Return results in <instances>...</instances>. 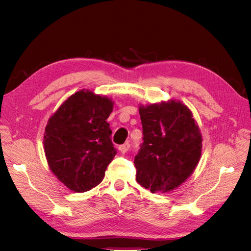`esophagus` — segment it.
<instances>
[{
  "mask_svg": "<svg viewBox=\"0 0 251 251\" xmlns=\"http://www.w3.org/2000/svg\"><path fill=\"white\" fill-rule=\"evenodd\" d=\"M130 147H131V144L128 143V142H126V143H124V144H121V146H119V151H121V153L123 154H125V153H126V151L130 150Z\"/></svg>",
  "mask_w": 251,
  "mask_h": 251,
  "instance_id": "34e87169",
  "label": "esophagus"
}]
</instances>
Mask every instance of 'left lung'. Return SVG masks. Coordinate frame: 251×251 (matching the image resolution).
Instances as JSON below:
<instances>
[{
  "mask_svg": "<svg viewBox=\"0 0 251 251\" xmlns=\"http://www.w3.org/2000/svg\"><path fill=\"white\" fill-rule=\"evenodd\" d=\"M143 142L135 156L136 180L151 193L173 191L191 176L201 157L202 136L180 101L140 107Z\"/></svg>",
  "mask_w": 251,
  "mask_h": 251,
  "instance_id": "1",
  "label": "left lung"
}]
</instances>
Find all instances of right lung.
I'll use <instances>...</instances> for the list:
<instances>
[{
    "mask_svg": "<svg viewBox=\"0 0 251 251\" xmlns=\"http://www.w3.org/2000/svg\"><path fill=\"white\" fill-rule=\"evenodd\" d=\"M112 111L113 102L108 97L81 90L48 120L44 148L49 168L75 193L100 184L117 153L107 123Z\"/></svg>",
    "mask_w": 251,
    "mask_h": 251,
    "instance_id": "obj_1",
    "label": "right lung"
}]
</instances>
